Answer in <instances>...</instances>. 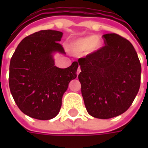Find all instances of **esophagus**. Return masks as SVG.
<instances>
[{"label": "esophagus", "mask_w": 148, "mask_h": 148, "mask_svg": "<svg viewBox=\"0 0 148 148\" xmlns=\"http://www.w3.org/2000/svg\"><path fill=\"white\" fill-rule=\"evenodd\" d=\"M80 72H81V69L79 67H78V68H77V75H78Z\"/></svg>", "instance_id": "esophagus-1"}]
</instances>
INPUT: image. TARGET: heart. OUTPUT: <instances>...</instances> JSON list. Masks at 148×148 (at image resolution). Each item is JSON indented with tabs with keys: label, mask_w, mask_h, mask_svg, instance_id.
Returning a JSON list of instances; mask_svg holds the SVG:
<instances>
[{
	"label": "heart",
	"mask_w": 148,
	"mask_h": 148,
	"mask_svg": "<svg viewBox=\"0 0 148 148\" xmlns=\"http://www.w3.org/2000/svg\"><path fill=\"white\" fill-rule=\"evenodd\" d=\"M98 46H99V42H98V40H97V37L92 36H89L77 40L76 42H74L73 47L76 51L82 52L87 51L92 47L96 48Z\"/></svg>",
	"instance_id": "b5f03b06"
}]
</instances>
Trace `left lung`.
<instances>
[{"instance_id":"obj_1","label":"left lung","mask_w":148,"mask_h":148,"mask_svg":"<svg viewBox=\"0 0 148 148\" xmlns=\"http://www.w3.org/2000/svg\"><path fill=\"white\" fill-rule=\"evenodd\" d=\"M105 46L78 58V79L87 112L109 119L127 111L140 86L141 64L127 39L117 34L102 36Z\"/></svg>"}]
</instances>
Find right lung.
Segmentation results:
<instances>
[{
    "instance_id": "add662e5",
    "label": "right lung",
    "mask_w": 148,
    "mask_h": 148,
    "mask_svg": "<svg viewBox=\"0 0 148 148\" xmlns=\"http://www.w3.org/2000/svg\"><path fill=\"white\" fill-rule=\"evenodd\" d=\"M62 32L42 30L25 37L12 55L8 83L18 108L30 117L56 116L69 83L77 77V62L65 69L56 67L52 53H65L59 43Z\"/></svg>"
}]
</instances>
